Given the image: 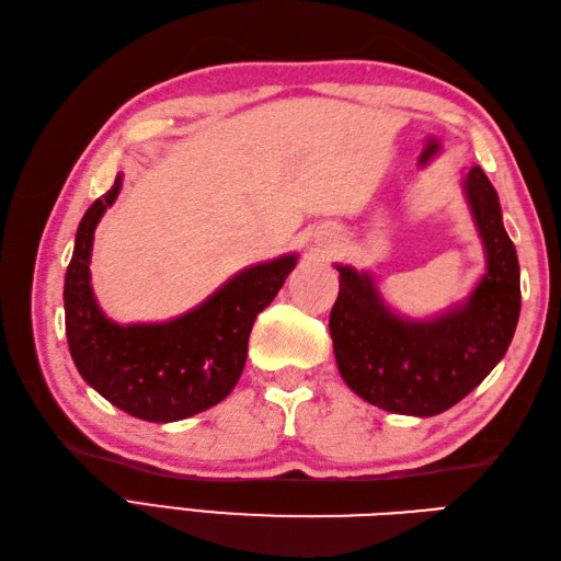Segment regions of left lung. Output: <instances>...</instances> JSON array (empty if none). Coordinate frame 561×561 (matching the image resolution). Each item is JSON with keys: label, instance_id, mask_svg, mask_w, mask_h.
<instances>
[{"label": "left lung", "instance_id": "obj_1", "mask_svg": "<svg viewBox=\"0 0 561 561\" xmlns=\"http://www.w3.org/2000/svg\"><path fill=\"white\" fill-rule=\"evenodd\" d=\"M486 253L470 299L432 320H404L380 299L368 272L340 270L330 311L337 368L356 396L380 410L434 416L460 402L502 362L520 313L516 248L490 178L472 165L462 181Z\"/></svg>", "mask_w": 561, "mask_h": 561}]
</instances>
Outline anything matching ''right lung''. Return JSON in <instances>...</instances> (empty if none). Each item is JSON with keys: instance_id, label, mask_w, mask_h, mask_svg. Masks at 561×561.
Here are the masks:
<instances>
[{"instance_id": "1", "label": "right lung", "mask_w": 561, "mask_h": 561, "mask_svg": "<svg viewBox=\"0 0 561 561\" xmlns=\"http://www.w3.org/2000/svg\"><path fill=\"white\" fill-rule=\"evenodd\" d=\"M123 175L83 214L65 277V330L81 378L145 422H178L221 402L243 374L248 337L296 267L284 255L238 272L209 299L169 323L117 325L91 289L93 231L121 193Z\"/></svg>"}]
</instances>
